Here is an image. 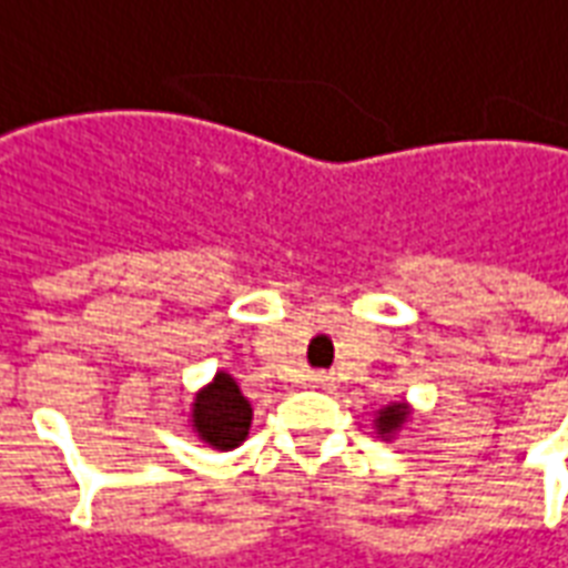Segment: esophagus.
<instances>
[{
  "instance_id": "34e87169",
  "label": "esophagus",
  "mask_w": 568,
  "mask_h": 568,
  "mask_svg": "<svg viewBox=\"0 0 568 568\" xmlns=\"http://www.w3.org/2000/svg\"><path fill=\"white\" fill-rule=\"evenodd\" d=\"M308 385H312V388H317V390H332V388H335V379H332L329 373H315V376L308 379Z\"/></svg>"
}]
</instances>
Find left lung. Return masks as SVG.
Instances as JSON below:
<instances>
[{"instance_id":"8db88e82","label":"left lung","mask_w":568,"mask_h":568,"mask_svg":"<svg viewBox=\"0 0 568 568\" xmlns=\"http://www.w3.org/2000/svg\"><path fill=\"white\" fill-rule=\"evenodd\" d=\"M412 417L414 408L408 405V399H396V403L382 405L379 412H376V417H373V426H376V435H379L382 440H390V437H396L405 426H408V419Z\"/></svg>"}]
</instances>
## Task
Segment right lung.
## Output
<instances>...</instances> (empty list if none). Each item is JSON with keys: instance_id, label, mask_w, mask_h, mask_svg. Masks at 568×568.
I'll use <instances>...</instances> for the list:
<instances>
[{"instance_id": "obj_1", "label": "right lung", "mask_w": 568, "mask_h": 568, "mask_svg": "<svg viewBox=\"0 0 568 568\" xmlns=\"http://www.w3.org/2000/svg\"><path fill=\"white\" fill-rule=\"evenodd\" d=\"M253 408L251 399L239 390L236 379L227 371H219L195 390L189 408V426L206 446L219 452H230L242 446L251 435Z\"/></svg>"}]
</instances>
